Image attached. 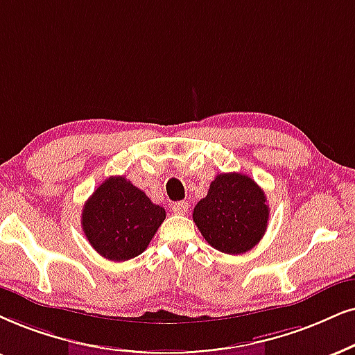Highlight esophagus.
Returning a JSON list of instances; mask_svg holds the SVG:
<instances>
[{
  "label": "esophagus",
  "instance_id": "esophagus-1",
  "mask_svg": "<svg viewBox=\"0 0 355 355\" xmlns=\"http://www.w3.org/2000/svg\"><path fill=\"white\" fill-rule=\"evenodd\" d=\"M187 211H188L187 201H178V203L172 205V213H175V214H185Z\"/></svg>",
  "mask_w": 355,
  "mask_h": 355
}]
</instances>
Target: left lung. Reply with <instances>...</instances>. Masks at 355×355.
Here are the masks:
<instances>
[{
    "instance_id": "left-lung-1",
    "label": "left lung",
    "mask_w": 355,
    "mask_h": 355,
    "mask_svg": "<svg viewBox=\"0 0 355 355\" xmlns=\"http://www.w3.org/2000/svg\"><path fill=\"white\" fill-rule=\"evenodd\" d=\"M266 193L242 173H219L193 209V221L211 248L244 254L259 244L268 223Z\"/></svg>"
}]
</instances>
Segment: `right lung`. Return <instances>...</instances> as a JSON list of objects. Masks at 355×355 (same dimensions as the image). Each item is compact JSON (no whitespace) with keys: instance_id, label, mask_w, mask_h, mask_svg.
Instances as JSON below:
<instances>
[{"instance_id":"obj_1","label":"right lung","mask_w":355,"mask_h":355,"mask_svg":"<svg viewBox=\"0 0 355 355\" xmlns=\"http://www.w3.org/2000/svg\"><path fill=\"white\" fill-rule=\"evenodd\" d=\"M165 219V209L124 177H110L87 200L82 227L92 248L113 262L137 257Z\"/></svg>"}]
</instances>
